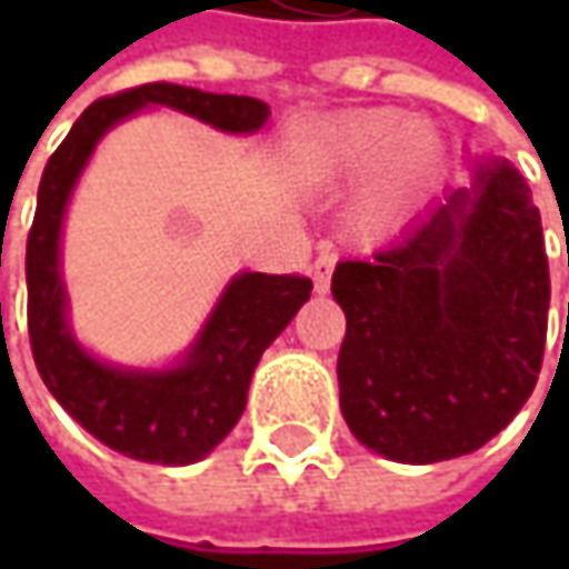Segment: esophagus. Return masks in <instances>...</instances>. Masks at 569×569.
Instances as JSON below:
<instances>
[{"instance_id": "34e87169", "label": "esophagus", "mask_w": 569, "mask_h": 569, "mask_svg": "<svg viewBox=\"0 0 569 569\" xmlns=\"http://www.w3.org/2000/svg\"><path fill=\"white\" fill-rule=\"evenodd\" d=\"M336 262H339V252L332 250H322L317 256V262H313V288H317V295H326L329 291V278H332V269H336Z\"/></svg>"}]
</instances>
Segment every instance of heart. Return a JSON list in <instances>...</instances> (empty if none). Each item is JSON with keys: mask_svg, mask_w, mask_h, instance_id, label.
Masks as SVG:
<instances>
[{"mask_svg": "<svg viewBox=\"0 0 569 569\" xmlns=\"http://www.w3.org/2000/svg\"><path fill=\"white\" fill-rule=\"evenodd\" d=\"M440 148V136L427 122H402L396 110H367L303 136L297 161L310 177L332 180L382 158L380 183L367 192L355 214L363 237H382L399 224L411 192L433 173Z\"/></svg>", "mask_w": 569, "mask_h": 569, "instance_id": "b5f03b06", "label": "heart"}]
</instances>
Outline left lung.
<instances>
[{
    "mask_svg": "<svg viewBox=\"0 0 569 569\" xmlns=\"http://www.w3.org/2000/svg\"><path fill=\"white\" fill-rule=\"evenodd\" d=\"M341 415L363 447L427 466L481 449L532 396L551 278L529 183L475 161L370 262L336 266Z\"/></svg>",
    "mask_w": 569,
    "mask_h": 569,
    "instance_id": "left-lung-1",
    "label": "left lung"
}]
</instances>
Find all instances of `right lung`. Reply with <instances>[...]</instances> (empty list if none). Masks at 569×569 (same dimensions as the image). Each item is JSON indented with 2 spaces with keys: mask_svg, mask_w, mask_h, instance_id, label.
<instances>
[{
  "mask_svg": "<svg viewBox=\"0 0 569 569\" xmlns=\"http://www.w3.org/2000/svg\"><path fill=\"white\" fill-rule=\"evenodd\" d=\"M173 107L221 132H256L269 103L151 81L94 100L47 161L28 233V332L33 363L53 399L103 447L139 462L189 466L240 421L262 351L310 300L303 274L243 272L224 288L187 358L170 370H126L91 358L66 319L59 233L69 196L107 129L142 107Z\"/></svg>",
  "mask_w": 569,
  "mask_h": 569,
  "instance_id": "add662e5",
  "label": "right lung"
}]
</instances>
